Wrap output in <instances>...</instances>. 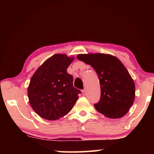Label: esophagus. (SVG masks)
<instances>
[{
	"label": "esophagus",
	"mask_w": 154,
	"mask_h": 154,
	"mask_svg": "<svg viewBox=\"0 0 154 154\" xmlns=\"http://www.w3.org/2000/svg\"><path fill=\"white\" fill-rule=\"evenodd\" d=\"M86 93H87V92H86V90H85V89L82 90V94H83V96H85V94H86Z\"/></svg>",
	"instance_id": "1"
}]
</instances>
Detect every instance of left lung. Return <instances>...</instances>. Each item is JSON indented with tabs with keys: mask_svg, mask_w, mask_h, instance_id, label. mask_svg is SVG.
I'll use <instances>...</instances> for the list:
<instances>
[{
	"mask_svg": "<svg viewBox=\"0 0 154 154\" xmlns=\"http://www.w3.org/2000/svg\"><path fill=\"white\" fill-rule=\"evenodd\" d=\"M77 58L92 66L100 80V99L94 105L96 111L111 119L124 116L135 98L134 82L124 65L110 54H78Z\"/></svg>",
	"mask_w": 154,
	"mask_h": 154,
	"instance_id": "left-lung-1",
	"label": "left lung"
}]
</instances>
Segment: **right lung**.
Masks as SVG:
<instances>
[{"label":"right lung","mask_w":154,"mask_h":154,"mask_svg":"<svg viewBox=\"0 0 154 154\" xmlns=\"http://www.w3.org/2000/svg\"><path fill=\"white\" fill-rule=\"evenodd\" d=\"M74 57L57 54L36 69L28 87L29 103L41 118L56 120L64 117L75 105L80 90L73 87V78L67 68Z\"/></svg>","instance_id":"add662e5"}]
</instances>
